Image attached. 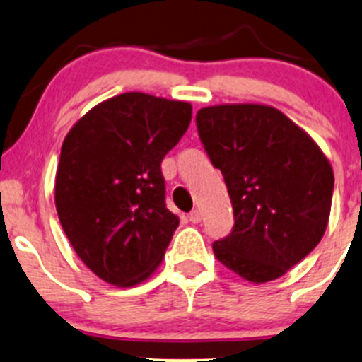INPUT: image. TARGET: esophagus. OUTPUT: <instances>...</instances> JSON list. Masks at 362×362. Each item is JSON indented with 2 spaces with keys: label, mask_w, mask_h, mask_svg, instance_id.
Instances as JSON below:
<instances>
[{
  "label": "esophagus",
  "mask_w": 362,
  "mask_h": 362,
  "mask_svg": "<svg viewBox=\"0 0 362 362\" xmlns=\"http://www.w3.org/2000/svg\"><path fill=\"white\" fill-rule=\"evenodd\" d=\"M189 221H191L192 224H198V222L202 221V211H199V210H192L191 214H189Z\"/></svg>",
  "instance_id": "obj_1"
}]
</instances>
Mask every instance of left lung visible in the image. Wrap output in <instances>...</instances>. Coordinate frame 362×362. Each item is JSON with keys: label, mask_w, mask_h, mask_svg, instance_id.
I'll return each instance as SVG.
<instances>
[{"label": "left lung", "mask_w": 362, "mask_h": 362, "mask_svg": "<svg viewBox=\"0 0 362 362\" xmlns=\"http://www.w3.org/2000/svg\"><path fill=\"white\" fill-rule=\"evenodd\" d=\"M196 124L235 211L231 235L214 243L215 257L252 284L280 279L326 233L334 185L329 159L268 105L204 107Z\"/></svg>", "instance_id": "left-lung-1"}]
</instances>
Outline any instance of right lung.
Segmentation results:
<instances>
[{
	"label": "right lung",
	"instance_id": "right-lung-1",
	"mask_svg": "<svg viewBox=\"0 0 362 362\" xmlns=\"http://www.w3.org/2000/svg\"><path fill=\"white\" fill-rule=\"evenodd\" d=\"M192 107L124 93L80 117L61 148L56 210L69 243L117 287L145 282L180 224L164 204L160 160L187 131Z\"/></svg>",
	"mask_w": 362,
	"mask_h": 362
}]
</instances>
